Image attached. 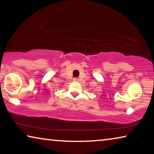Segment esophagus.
<instances>
[{
	"label": "esophagus",
	"instance_id": "1",
	"mask_svg": "<svg viewBox=\"0 0 154 154\" xmlns=\"http://www.w3.org/2000/svg\"><path fill=\"white\" fill-rule=\"evenodd\" d=\"M77 81H78L77 78H74L73 79V82H77Z\"/></svg>",
	"mask_w": 154,
	"mask_h": 154
}]
</instances>
